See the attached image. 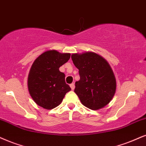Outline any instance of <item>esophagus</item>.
Returning a JSON list of instances; mask_svg holds the SVG:
<instances>
[{
  "mask_svg": "<svg viewBox=\"0 0 146 146\" xmlns=\"http://www.w3.org/2000/svg\"><path fill=\"white\" fill-rule=\"evenodd\" d=\"M70 87H71V90H74L75 89V84H70Z\"/></svg>",
  "mask_w": 146,
  "mask_h": 146,
  "instance_id": "1",
  "label": "esophagus"
}]
</instances>
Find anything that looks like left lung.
I'll use <instances>...</instances> for the list:
<instances>
[{
    "mask_svg": "<svg viewBox=\"0 0 146 146\" xmlns=\"http://www.w3.org/2000/svg\"><path fill=\"white\" fill-rule=\"evenodd\" d=\"M71 58L80 77L74 92L82 104L92 110L108 104L116 91V79L109 64L94 52L73 54Z\"/></svg>",
    "mask_w": 146,
    "mask_h": 146,
    "instance_id": "8db88e82",
    "label": "left lung"
}]
</instances>
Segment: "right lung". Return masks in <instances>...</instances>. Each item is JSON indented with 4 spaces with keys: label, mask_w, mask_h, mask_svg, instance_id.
Masks as SVG:
<instances>
[{
    "label": "right lung",
    "mask_w": 146,
    "mask_h": 146,
    "mask_svg": "<svg viewBox=\"0 0 146 146\" xmlns=\"http://www.w3.org/2000/svg\"><path fill=\"white\" fill-rule=\"evenodd\" d=\"M69 53L49 50L35 60L28 75V90L34 102L46 109H52L62 102L71 90L65 83V75L59 71L69 60Z\"/></svg>",
    "instance_id": "right-lung-1"
}]
</instances>
